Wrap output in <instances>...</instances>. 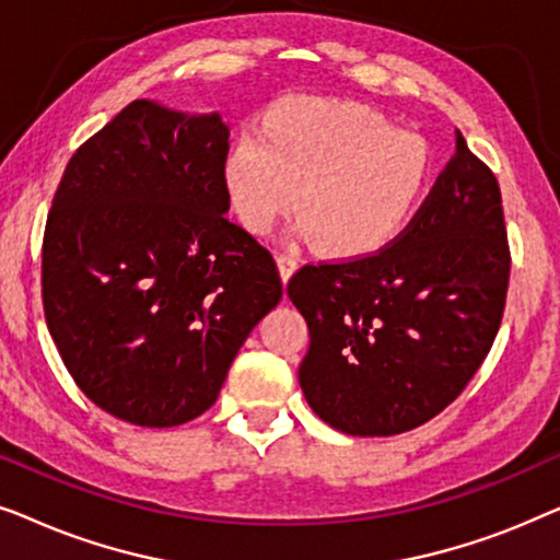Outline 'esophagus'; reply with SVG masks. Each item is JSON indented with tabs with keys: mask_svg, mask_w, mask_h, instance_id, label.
Masks as SVG:
<instances>
[{
	"mask_svg": "<svg viewBox=\"0 0 560 560\" xmlns=\"http://www.w3.org/2000/svg\"><path fill=\"white\" fill-rule=\"evenodd\" d=\"M278 270H280L282 282H288L290 278H293L295 270H298V257L293 255V252H280V255H278Z\"/></svg>",
	"mask_w": 560,
	"mask_h": 560,
	"instance_id": "obj_1",
	"label": "esophagus"
}]
</instances>
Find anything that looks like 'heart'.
<instances>
[{"label": "heart", "mask_w": 560, "mask_h": 560, "mask_svg": "<svg viewBox=\"0 0 560 560\" xmlns=\"http://www.w3.org/2000/svg\"><path fill=\"white\" fill-rule=\"evenodd\" d=\"M435 152L359 102L288 96L229 144L221 178L236 217L267 234L282 213L331 257H372L400 236L431 190Z\"/></svg>", "instance_id": "obj_1"}]
</instances>
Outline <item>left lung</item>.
Returning a JSON list of instances; mask_svg holds the SVG:
<instances>
[{"instance_id":"8db88e82","label":"left lung","mask_w":560,"mask_h":560,"mask_svg":"<svg viewBox=\"0 0 560 560\" xmlns=\"http://www.w3.org/2000/svg\"><path fill=\"white\" fill-rule=\"evenodd\" d=\"M508 282L500 183L456 132V155L395 244L290 278L311 334L298 370L311 410L349 435L428 423L492 349Z\"/></svg>"}]
</instances>
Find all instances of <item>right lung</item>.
I'll list each match as a JSON object with an SVG mask.
<instances>
[{"mask_svg":"<svg viewBox=\"0 0 560 560\" xmlns=\"http://www.w3.org/2000/svg\"><path fill=\"white\" fill-rule=\"evenodd\" d=\"M229 127L137 98L81 144L52 196L43 308L91 402L144 428L217 402L282 298L275 259L229 221Z\"/></svg>","mask_w":560,"mask_h":560,"instance_id":"right-lung-1","label":"right lung"}]
</instances>
